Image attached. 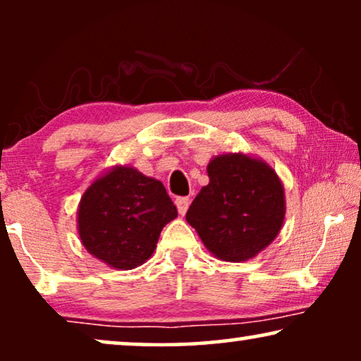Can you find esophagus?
Instances as JSON below:
<instances>
[{"label":"esophagus","mask_w":361,"mask_h":361,"mask_svg":"<svg viewBox=\"0 0 361 361\" xmlns=\"http://www.w3.org/2000/svg\"><path fill=\"white\" fill-rule=\"evenodd\" d=\"M189 205H190L189 197H179V199H176V207H177V212H179V215H185Z\"/></svg>","instance_id":"34e87169"}]
</instances>
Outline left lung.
Wrapping results in <instances>:
<instances>
[{
  "mask_svg": "<svg viewBox=\"0 0 361 361\" xmlns=\"http://www.w3.org/2000/svg\"><path fill=\"white\" fill-rule=\"evenodd\" d=\"M202 187L185 220L215 258L230 263L255 258L273 243L286 216L284 185L259 157L226 152L207 166Z\"/></svg>",
  "mask_w": 361,
  "mask_h": 361,
  "instance_id": "obj_1",
  "label": "left lung"
}]
</instances>
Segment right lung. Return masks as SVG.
<instances>
[{"mask_svg": "<svg viewBox=\"0 0 361 361\" xmlns=\"http://www.w3.org/2000/svg\"><path fill=\"white\" fill-rule=\"evenodd\" d=\"M176 216L161 180L118 164L83 192L77 230L88 253L110 268L128 271L151 258L162 228Z\"/></svg>", "mask_w": 361, "mask_h": 361, "instance_id": "obj_1", "label": "right lung"}]
</instances>
